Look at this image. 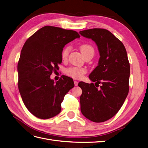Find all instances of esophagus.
<instances>
[{"mask_svg":"<svg viewBox=\"0 0 148 148\" xmlns=\"http://www.w3.org/2000/svg\"><path fill=\"white\" fill-rule=\"evenodd\" d=\"M74 84H75V86H77L78 84V82L77 81H76V80H75V81H74Z\"/></svg>","mask_w":148,"mask_h":148,"instance_id":"obj_1","label":"esophagus"}]
</instances>
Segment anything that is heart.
<instances>
[{
  "instance_id": "1",
  "label": "heart",
  "mask_w": 148,
  "mask_h": 148,
  "mask_svg": "<svg viewBox=\"0 0 148 148\" xmlns=\"http://www.w3.org/2000/svg\"><path fill=\"white\" fill-rule=\"evenodd\" d=\"M80 51L84 57L88 53H94V48L89 44H83L80 46ZM70 51V47L66 46L65 47L61 53L62 59L63 60H66L68 58L69 54ZM86 73V70L83 68H78V67H71V68L66 70V74L70 76L75 79H80L83 77V76Z\"/></svg>"
}]
</instances>
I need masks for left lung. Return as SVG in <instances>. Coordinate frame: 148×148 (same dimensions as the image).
<instances>
[{
	"instance_id": "left-lung-1",
	"label": "left lung",
	"mask_w": 148,
	"mask_h": 148,
	"mask_svg": "<svg viewBox=\"0 0 148 148\" xmlns=\"http://www.w3.org/2000/svg\"><path fill=\"white\" fill-rule=\"evenodd\" d=\"M79 34L96 42L100 55L98 65L89 75L95 84L78 83L82 89L81 112L94 122H103L118 112L128 94L130 69L127 51L123 43L106 29H89Z\"/></svg>"
}]
</instances>
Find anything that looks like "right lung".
Here are the masks:
<instances>
[{
  "instance_id": "add662e5",
  "label": "right lung",
  "mask_w": 148,
  "mask_h": 148,
  "mask_svg": "<svg viewBox=\"0 0 148 148\" xmlns=\"http://www.w3.org/2000/svg\"><path fill=\"white\" fill-rule=\"evenodd\" d=\"M79 37L75 31L46 26L25 42L18 63V86L24 104L36 117L48 119L60 112L73 80L64 75L55 83L50 76L59 69L64 46Z\"/></svg>"
}]
</instances>
